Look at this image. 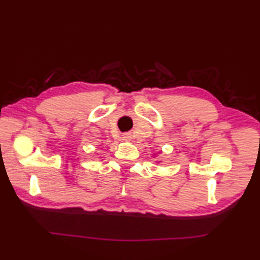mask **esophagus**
Wrapping results in <instances>:
<instances>
[{
    "label": "esophagus",
    "mask_w": 260,
    "mask_h": 260,
    "mask_svg": "<svg viewBox=\"0 0 260 260\" xmlns=\"http://www.w3.org/2000/svg\"><path fill=\"white\" fill-rule=\"evenodd\" d=\"M123 139H124L125 141H131V135H129V134H125V135L123 136Z\"/></svg>",
    "instance_id": "esophagus-1"
}]
</instances>
